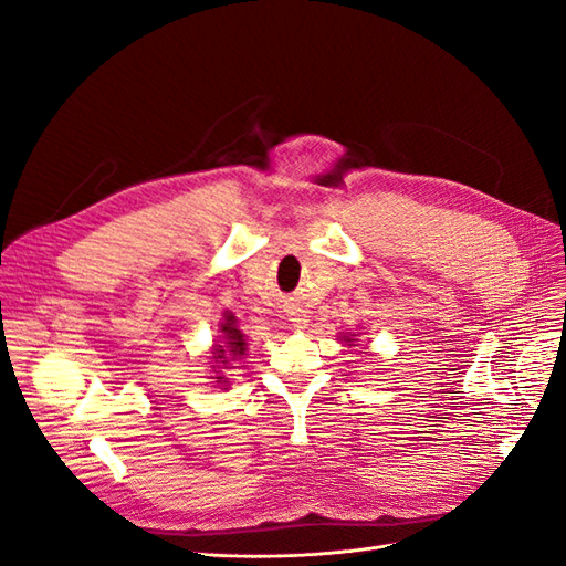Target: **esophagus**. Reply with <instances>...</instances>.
<instances>
[{"label":"esophagus","instance_id":"esophagus-1","mask_svg":"<svg viewBox=\"0 0 566 566\" xmlns=\"http://www.w3.org/2000/svg\"><path fill=\"white\" fill-rule=\"evenodd\" d=\"M290 323H293L295 331H304L306 323H310V316H306V312H302V310H295V312H290Z\"/></svg>","mask_w":566,"mask_h":566}]
</instances>
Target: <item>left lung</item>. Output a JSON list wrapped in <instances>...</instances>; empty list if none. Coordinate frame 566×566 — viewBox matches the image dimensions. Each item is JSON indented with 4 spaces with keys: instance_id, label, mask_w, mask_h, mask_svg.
<instances>
[{
    "instance_id": "left-lung-1",
    "label": "left lung",
    "mask_w": 566,
    "mask_h": 566,
    "mask_svg": "<svg viewBox=\"0 0 566 566\" xmlns=\"http://www.w3.org/2000/svg\"><path fill=\"white\" fill-rule=\"evenodd\" d=\"M345 342H354V339H352V337H345ZM349 347H352V345H349Z\"/></svg>"
}]
</instances>
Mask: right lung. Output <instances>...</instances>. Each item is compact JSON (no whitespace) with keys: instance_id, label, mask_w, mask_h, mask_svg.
<instances>
[{"instance_id":"right-lung-1","label":"right lung","mask_w":566,"mask_h":566,"mask_svg":"<svg viewBox=\"0 0 566 566\" xmlns=\"http://www.w3.org/2000/svg\"><path fill=\"white\" fill-rule=\"evenodd\" d=\"M219 333H221V339L212 347V358L217 366H212V368H235L231 364H235L238 358H243V354L248 349V342H245V333L241 331V325H238V318L231 312L224 314V321H221V325H219ZM214 373H217L214 382H219L221 389H227L224 375H219L221 370H214Z\"/></svg>"}]
</instances>
